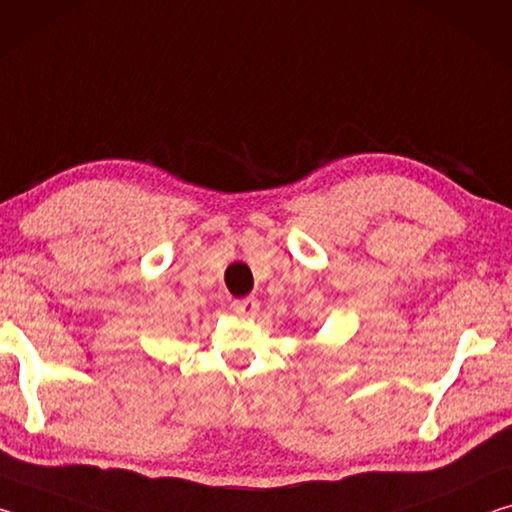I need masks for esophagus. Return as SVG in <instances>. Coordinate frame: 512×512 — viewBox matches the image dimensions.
<instances>
[{"label": "esophagus", "mask_w": 512, "mask_h": 512, "mask_svg": "<svg viewBox=\"0 0 512 512\" xmlns=\"http://www.w3.org/2000/svg\"><path fill=\"white\" fill-rule=\"evenodd\" d=\"M232 309H235V314L239 316H255L259 311V300L257 298H241L232 302Z\"/></svg>", "instance_id": "esophagus-1"}]
</instances>
